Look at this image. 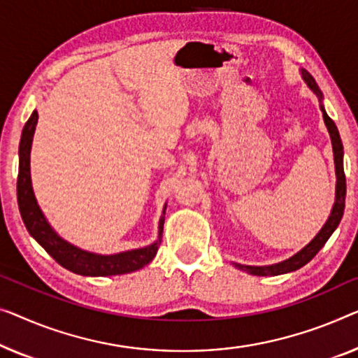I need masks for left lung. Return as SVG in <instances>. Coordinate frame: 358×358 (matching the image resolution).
<instances>
[{"mask_svg": "<svg viewBox=\"0 0 358 358\" xmlns=\"http://www.w3.org/2000/svg\"><path fill=\"white\" fill-rule=\"evenodd\" d=\"M302 77L306 80L308 87H310L313 92L317 93L318 99L322 101V92L318 90V85L315 83V80L310 76V73L302 71ZM323 112V119L324 124H327V128L329 131V136H331V143H333V152H334V164H336V177H338V181H336V202L333 206L331 215H329L328 222L324 223L322 230L317 234L315 238L312 239V243H308L306 248L302 250H299L296 255H292L291 259L285 260L281 264H275V265H266V266H249V265H239L234 264L239 270L248 271L250 275H257V276H275V275H282V273H289V271L299 270L301 266L310 262V260L315 257L318 254V250L324 246V243L328 241L329 236H331L333 231L338 228L341 218H343L344 213V206H345V175H344V165H343V143H341V136L338 128H336L334 122L331 120L327 112H324L323 106H320Z\"/></svg>", "mask_w": 358, "mask_h": 358, "instance_id": "left-lung-1", "label": "left lung"}]
</instances>
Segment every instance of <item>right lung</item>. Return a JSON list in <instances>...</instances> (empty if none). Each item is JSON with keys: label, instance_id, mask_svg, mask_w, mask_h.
I'll return each mask as SVG.
<instances>
[{"label": "right lung", "instance_id": "right-lung-1", "mask_svg": "<svg viewBox=\"0 0 358 358\" xmlns=\"http://www.w3.org/2000/svg\"><path fill=\"white\" fill-rule=\"evenodd\" d=\"M38 120V112L34 110L30 119L22 130V138L19 145V175H17V202L19 210L22 215L27 230L38 241L40 246L62 265L64 268L73 271L77 275L83 276H112V275H124L130 271H136L148 265L156 257L159 241L151 246L127 250L115 255H98L82 250L62 238L57 236L55 230L46 222L43 215L36 199L34 196L30 181V148L31 138L35 133V125ZM164 230V217L159 222V238Z\"/></svg>", "mask_w": 358, "mask_h": 358}]
</instances>
